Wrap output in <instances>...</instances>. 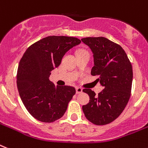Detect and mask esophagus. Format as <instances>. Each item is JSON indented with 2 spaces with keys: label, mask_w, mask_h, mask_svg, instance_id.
<instances>
[{
  "label": "esophagus",
  "mask_w": 148,
  "mask_h": 148,
  "mask_svg": "<svg viewBox=\"0 0 148 148\" xmlns=\"http://www.w3.org/2000/svg\"><path fill=\"white\" fill-rule=\"evenodd\" d=\"M82 92H83V89L80 87H77L76 88V92L77 94H80V93H81Z\"/></svg>",
  "instance_id": "34e87169"
}]
</instances>
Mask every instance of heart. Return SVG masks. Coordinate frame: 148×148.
Masks as SVG:
<instances>
[{
  "mask_svg": "<svg viewBox=\"0 0 148 148\" xmlns=\"http://www.w3.org/2000/svg\"><path fill=\"white\" fill-rule=\"evenodd\" d=\"M79 51H81V50H79ZM79 51H78V52H79Z\"/></svg>",
  "mask_w": 148,
  "mask_h": 148,
  "instance_id": "b5f03b06",
  "label": "heart"
}]
</instances>
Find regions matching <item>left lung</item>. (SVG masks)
Segmentation results:
<instances>
[{
    "instance_id": "obj_1",
    "label": "left lung",
    "mask_w": 148,
    "mask_h": 148,
    "mask_svg": "<svg viewBox=\"0 0 148 148\" xmlns=\"http://www.w3.org/2000/svg\"><path fill=\"white\" fill-rule=\"evenodd\" d=\"M81 40L93 53L91 74L99 77L96 81L104 86L98 95L92 89H83L89 95V102L82 108L89 121L99 126L106 125L120 116L130 100L132 67L124 49L108 38H85Z\"/></svg>"
}]
</instances>
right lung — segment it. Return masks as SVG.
<instances>
[{"instance_id": "1", "label": "right lung", "mask_w": 148, "mask_h": 148, "mask_svg": "<svg viewBox=\"0 0 148 148\" xmlns=\"http://www.w3.org/2000/svg\"><path fill=\"white\" fill-rule=\"evenodd\" d=\"M80 43L73 37L49 36L30 46L22 56L17 71V88L26 109L39 121L52 123L60 119L76 93L73 86H55L49 77L64 54Z\"/></svg>"}]
</instances>
